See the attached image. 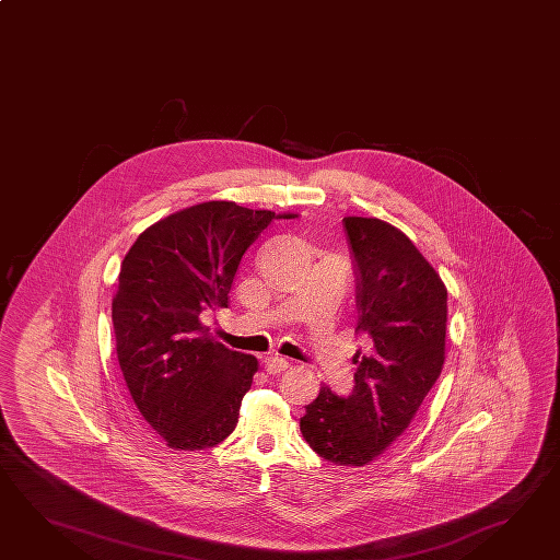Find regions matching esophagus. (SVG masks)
<instances>
[{
  "label": "esophagus",
  "mask_w": 560,
  "mask_h": 560,
  "mask_svg": "<svg viewBox=\"0 0 560 560\" xmlns=\"http://www.w3.org/2000/svg\"><path fill=\"white\" fill-rule=\"evenodd\" d=\"M288 365H290V362H288L285 358L272 355V358H268V360H266V372L270 373V375H278V373H282L284 370H288Z\"/></svg>",
  "instance_id": "obj_1"
}]
</instances>
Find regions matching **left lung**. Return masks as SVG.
<instances>
[{"label": "left lung", "instance_id": "8db88e82", "mask_svg": "<svg viewBox=\"0 0 560 560\" xmlns=\"http://www.w3.org/2000/svg\"><path fill=\"white\" fill-rule=\"evenodd\" d=\"M358 328L368 350L353 363V392L322 385L300 431L322 459L363 467L409 428L445 362L447 288L404 232L380 219L346 217Z\"/></svg>", "mask_w": 560, "mask_h": 560}]
</instances>
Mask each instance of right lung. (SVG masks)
I'll return each mask as SVG.
<instances>
[{"instance_id": "1", "label": "right lung", "mask_w": 560, "mask_h": 560, "mask_svg": "<svg viewBox=\"0 0 560 560\" xmlns=\"http://www.w3.org/2000/svg\"><path fill=\"white\" fill-rule=\"evenodd\" d=\"M210 200L154 222L125 256L113 298L115 348L144 421L176 451L231 435L258 362L209 336L200 314L229 306L242 256L275 220Z\"/></svg>"}]
</instances>
